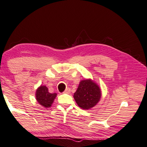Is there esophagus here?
I'll return each instance as SVG.
<instances>
[{"label":"esophagus","instance_id":"1","mask_svg":"<svg viewBox=\"0 0 147 147\" xmlns=\"http://www.w3.org/2000/svg\"><path fill=\"white\" fill-rule=\"evenodd\" d=\"M64 93H70V88H67L65 90Z\"/></svg>","mask_w":147,"mask_h":147}]
</instances>
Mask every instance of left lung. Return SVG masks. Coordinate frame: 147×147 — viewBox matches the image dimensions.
<instances>
[{"label": "left lung", "mask_w": 147, "mask_h": 147, "mask_svg": "<svg viewBox=\"0 0 147 147\" xmlns=\"http://www.w3.org/2000/svg\"><path fill=\"white\" fill-rule=\"evenodd\" d=\"M74 97L79 107L82 109H90L100 99L101 90L91 80H84L80 82Z\"/></svg>", "instance_id": "8db88e82"}]
</instances>
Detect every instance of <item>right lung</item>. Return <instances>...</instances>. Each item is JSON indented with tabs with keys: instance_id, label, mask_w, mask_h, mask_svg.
Instances as JSON below:
<instances>
[{
	"instance_id": "1",
	"label": "right lung",
	"mask_w": 147,
	"mask_h": 147,
	"mask_svg": "<svg viewBox=\"0 0 147 147\" xmlns=\"http://www.w3.org/2000/svg\"><path fill=\"white\" fill-rule=\"evenodd\" d=\"M57 93H49L48 88L46 86H41L36 91V99L39 104L46 108L52 106Z\"/></svg>"
}]
</instances>
